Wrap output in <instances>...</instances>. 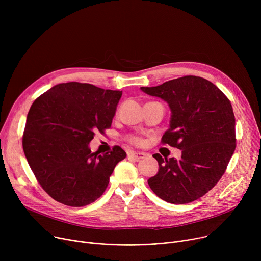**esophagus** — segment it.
Returning <instances> with one entry per match:
<instances>
[{"label": "esophagus", "instance_id": "1", "mask_svg": "<svg viewBox=\"0 0 261 261\" xmlns=\"http://www.w3.org/2000/svg\"><path fill=\"white\" fill-rule=\"evenodd\" d=\"M128 156L131 158H134L136 161H139L145 157V154L142 152H132V153H129Z\"/></svg>", "mask_w": 261, "mask_h": 261}]
</instances>
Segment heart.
Returning a JSON list of instances; mask_svg holds the SVG:
<instances>
[{
    "instance_id": "heart-1",
    "label": "heart",
    "mask_w": 261,
    "mask_h": 261,
    "mask_svg": "<svg viewBox=\"0 0 261 261\" xmlns=\"http://www.w3.org/2000/svg\"><path fill=\"white\" fill-rule=\"evenodd\" d=\"M127 140L133 144H140L142 139L139 137V136H136V135H129L127 137Z\"/></svg>"
}]
</instances>
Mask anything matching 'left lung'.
<instances>
[{"mask_svg": "<svg viewBox=\"0 0 261 261\" xmlns=\"http://www.w3.org/2000/svg\"><path fill=\"white\" fill-rule=\"evenodd\" d=\"M144 93L165 100L171 110L161 142L181 150L179 160L153 155L158 173L148 178L161 199L184 204L207 193L226 171L236 150V119L229 99L205 79L187 75Z\"/></svg>", "mask_w": 261, "mask_h": 261, "instance_id": "8db88e82", "label": "left lung"}]
</instances>
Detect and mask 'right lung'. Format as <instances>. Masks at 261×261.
Returning <instances> with one entry per match:
<instances>
[{
    "label": "right lung",
    "instance_id": "right-lung-1",
    "mask_svg": "<svg viewBox=\"0 0 261 261\" xmlns=\"http://www.w3.org/2000/svg\"><path fill=\"white\" fill-rule=\"evenodd\" d=\"M121 97V91L71 82L53 87L32 104L23 152L37 181L55 200L85 206L104 193L127 154L115 145L99 155L91 152L89 143L97 131L110 128Z\"/></svg>",
    "mask_w": 261,
    "mask_h": 261
}]
</instances>
